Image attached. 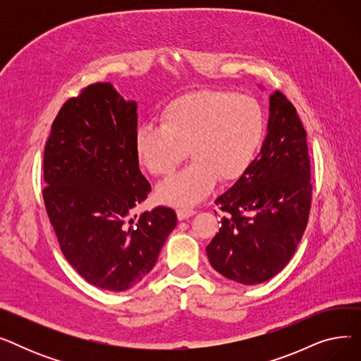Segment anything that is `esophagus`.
<instances>
[{
  "mask_svg": "<svg viewBox=\"0 0 361 361\" xmlns=\"http://www.w3.org/2000/svg\"><path fill=\"white\" fill-rule=\"evenodd\" d=\"M195 214H196V211L192 209V207H178V209H177V216H178L180 221H184L187 218H190Z\"/></svg>",
  "mask_w": 361,
  "mask_h": 361,
  "instance_id": "esophagus-1",
  "label": "esophagus"
}]
</instances>
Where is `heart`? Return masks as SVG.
<instances>
[{
    "label": "heart",
    "mask_w": 361,
    "mask_h": 361,
    "mask_svg": "<svg viewBox=\"0 0 361 361\" xmlns=\"http://www.w3.org/2000/svg\"><path fill=\"white\" fill-rule=\"evenodd\" d=\"M264 133L260 104L230 90H199L171 101L161 124L142 126L135 137L140 164L155 177H168L187 158L181 173L158 187L161 202L185 207L203 200L218 178L238 180L253 164Z\"/></svg>",
    "instance_id": "heart-1"
}]
</instances>
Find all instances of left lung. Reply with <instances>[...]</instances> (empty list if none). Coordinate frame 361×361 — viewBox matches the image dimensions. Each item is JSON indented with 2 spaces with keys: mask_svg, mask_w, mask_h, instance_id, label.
<instances>
[{
  "mask_svg": "<svg viewBox=\"0 0 361 361\" xmlns=\"http://www.w3.org/2000/svg\"><path fill=\"white\" fill-rule=\"evenodd\" d=\"M269 112L259 155L215 200L225 216L206 247L214 269L244 286L268 281L286 268L312 206L307 133L282 92L271 94Z\"/></svg>",
  "mask_w": 361,
  "mask_h": 361,
  "instance_id": "left-lung-1",
  "label": "left lung"
}]
</instances>
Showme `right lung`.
I'll return each mask as SVG.
<instances>
[{
    "label": "right lung",
    "mask_w": 361,
    "mask_h": 361,
    "mask_svg": "<svg viewBox=\"0 0 361 361\" xmlns=\"http://www.w3.org/2000/svg\"><path fill=\"white\" fill-rule=\"evenodd\" d=\"M136 133V102L94 83L61 106L44 152L42 196L61 252L89 283L108 291L139 283L177 225L166 206L131 216L150 192Z\"/></svg>",
    "instance_id": "add662e5"
}]
</instances>
